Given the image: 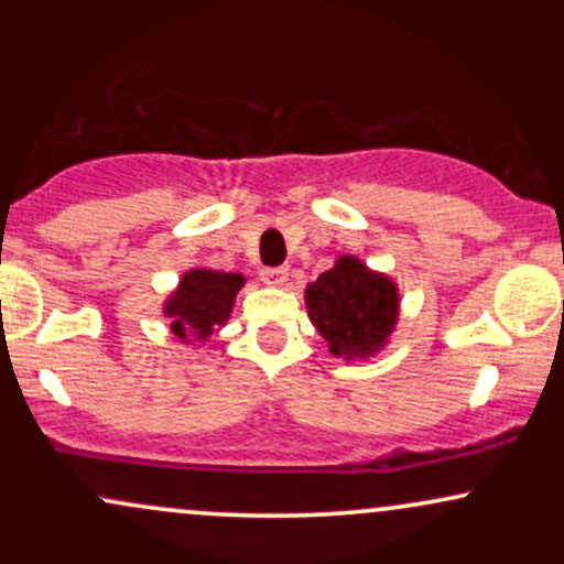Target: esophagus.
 I'll use <instances>...</instances> for the list:
<instances>
[{"label": "esophagus", "mask_w": 564, "mask_h": 564, "mask_svg": "<svg viewBox=\"0 0 564 564\" xmlns=\"http://www.w3.org/2000/svg\"><path fill=\"white\" fill-rule=\"evenodd\" d=\"M260 275L264 283H270V286H283L289 278V268H262Z\"/></svg>", "instance_id": "esophagus-1"}]
</instances>
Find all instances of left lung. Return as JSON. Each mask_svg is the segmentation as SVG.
<instances>
[{"label":"left lung","mask_w":564,"mask_h":564,"mask_svg":"<svg viewBox=\"0 0 564 564\" xmlns=\"http://www.w3.org/2000/svg\"><path fill=\"white\" fill-rule=\"evenodd\" d=\"M310 321L328 349L345 358H366L384 345L398 321V289L355 257H341L304 291Z\"/></svg>","instance_id":"8db88e82"}]
</instances>
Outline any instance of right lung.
<instances>
[{
	"label": "right lung",
	"mask_w": 564,
	"mask_h": 564,
	"mask_svg": "<svg viewBox=\"0 0 564 564\" xmlns=\"http://www.w3.org/2000/svg\"><path fill=\"white\" fill-rule=\"evenodd\" d=\"M243 286V275L217 273V270H191L180 281L172 300L164 304V313L172 318V332L185 339L196 336L206 339L217 326L228 321L232 300Z\"/></svg>",
	"instance_id": "1"
}]
</instances>
